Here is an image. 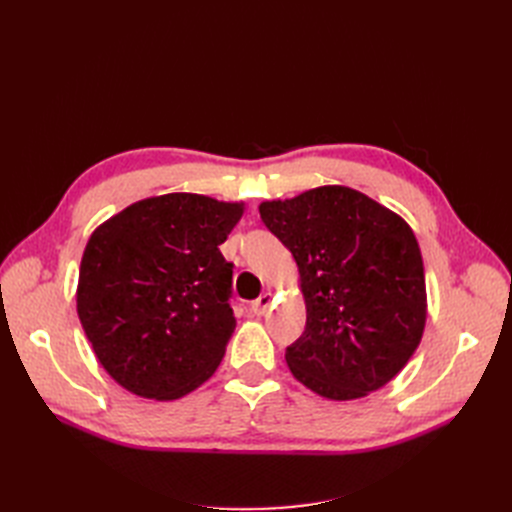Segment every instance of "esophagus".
<instances>
[{
    "mask_svg": "<svg viewBox=\"0 0 512 512\" xmlns=\"http://www.w3.org/2000/svg\"><path fill=\"white\" fill-rule=\"evenodd\" d=\"M271 305H273V294H271V292H265V294H260V297L252 303V312H254L256 316H265V314L269 312Z\"/></svg>",
    "mask_w": 512,
    "mask_h": 512,
    "instance_id": "obj_1",
    "label": "esophagus"
}]
</instances>
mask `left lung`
<instances>
[{
  "mask_svg": "<svg viewBox=\"0 0 512 512\" xmlns=\"http://www.w3.org/2000/svg\"><path fill=\"white\" fill-rule=\"evenodd\" d=\"M260 220L297 260L305 331L286 348L292 376L327 399L391 382L421 344V247L397 213L344 185L267 200Z\"/></svg>",
  "mask_w": 512,
  "mask_h": 512,
  "instance_id": "obj_1",
  "label": "left lung"
}]
</instances>
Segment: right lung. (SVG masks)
<instances>
[{
  "instance_id": "add662e5",
  "label": "right lung",
  "mask_w": 512,
  "mask_h": 512,
  "mask_svg": "<svg viewBox=\"0 0 512 512\" xmlns=\"http://www.w3.org/2000/svg\"><path fill=\"white\" fill-rule=\"evenodd\" d=\"M241 215V203L175 192L138 200L91 235L76 312L123 389L177 399L218 369L235 331L220 245Z\"/></svg>"
}]
</instances>
